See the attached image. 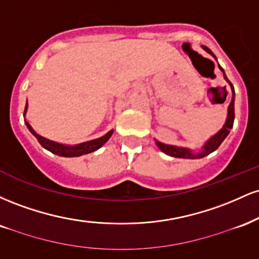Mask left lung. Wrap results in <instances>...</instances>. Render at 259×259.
<instances>
[{
    "label": "left lung",
    "mask_w": 259,
    "mask_h": 259,
    "mask_svg": "<svg viewBox=\"0 0 259 259\" xmlns=\"http://www.w3.org/2000/svg\"><path fill=\"white\" fill-rule=\"evenodd\" d=\"M202 47H203V49L206 50L208 53H210V55H212L213 57L215 58V56L213 55V52L210 51V50L208 49V47H206V46H202ZM219 68H221V70L223 72V74H224L225 80H227L229 84H230L231 91H233V99H231V102H230V105H229V108H228V118H227V121H225L224 126H223V129L219 130V132L217 133L215 135L213 136V138H210L209 140H208L207 144L203 146V151H202V152H200V153H197V154H194V153L191 152V151L187 150V148L170 146V145H164V144H160V142H157L158 147L165 154H169V156H171V157H177V158H190V159L203 158V157H206L207 154L212 153L213 151H215L217 148L221 146V144H222L223 141H224V139L229 135V133H230V129L234 125V118H235V111H234L235 91H234L233 84H231V82L229 81V79L227 78V75H225L224 70H223V68L221 67V65H219Z\"/></svg>",
    "instance_id": "left-lung-1"
}]
</instances>
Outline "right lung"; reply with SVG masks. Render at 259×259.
Segmentation results:
<instances>
[{
	"mask_svg": "<svg viewBox=\"0 0 259 259\" xmlns=\"http://www.w3.org/2000/svg\"><path fill=\"white\" fill-rule=\"evenodd\" d=\"M25 111H26V107H25ZM25 124L26 126H28V129L30 130L32 135L38 140L41 146L46 148V150H49L50 152L58 154V156H62V157H79V156H82V154L94 152V151L99 150L103 144H106L113 134V130H111V132H108L105 136H102V138L100 139L91 140V141H88V142H82V144L75 145V146H67V145H62V144H58V142L50 141V140L37 135L28 121H25Z\"/></svg>",
	"mask_w": 259,
	"mask_h": 259,
	"instance_id": "1",
	"label": "right lung"
}]
</instances>
